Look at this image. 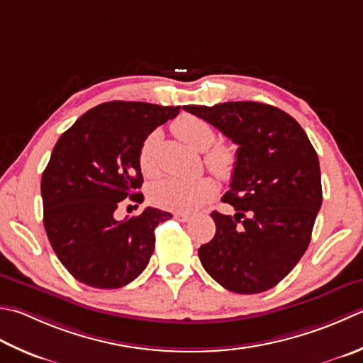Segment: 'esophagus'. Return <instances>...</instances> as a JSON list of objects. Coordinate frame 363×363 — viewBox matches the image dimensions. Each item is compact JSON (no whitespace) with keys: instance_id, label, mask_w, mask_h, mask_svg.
<instances>
[{"instance_id":"obj_1","label":"esophagus","mask_w":363,"mask_h":363,"mask_svg":"<svg viewBox=\"0 0 363 363\" xmlns=\"http://www.w3.org/2000/svg\"><path fill=\"white\" fill-rule=\"evenodd\" d=\"M174 218L179 220V222H189V220L191 218V216H190V214H186V212H176Z\"/></svg>"}]
</instances>
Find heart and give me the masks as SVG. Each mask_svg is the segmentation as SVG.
I'll return each instance as SVG.
<instances>
[{"instance_id": "1", "label": "heart", "mask_w": 363, "mask_h": 363, "mask_svg": "<svg viewBox=\"0 0 363 363\" xmlns=\"http://www.w3.org/2000/svg\"><path fill=\"white\" fill-rule=\"evenodd\" d=\"M174 132L182 141L198 151H205L216 141V132L212 125L201 118L184 115L174 123ZM160 133L155 130L149 133L143 145L140 147L138 162L141 173L145 176H154L159 172L157 147ZM208 149V148H207ZM206 165L220 177H230L238 163V152L234 146L220 143L210 147L204 155ZM217 194V184L209 176L200 177H177L167 176L154 182L149 190V196L154 204L163 209H172L179 212H194L200 209Z\"/></svg>"}]
</instances>
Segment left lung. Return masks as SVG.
Instances as JSON below:
<instances>
[{
  "mask_svg": "<svg viewBox=\"0 0 363 363\" xmlns=\"http://www.w3.org/2000/svg\"><path fill=\"white\" fill-rule=\"evenodd\" d=\"M238 147L236 169L222 201L236 214L214 211L216 236L198 250L212 279L238 294L274 288L307 250L323 203L315 147L299 123L259 102L184 105Z\"/></svg>",
  "mask_w": 363,
  "mask_h": 363,
  "instance_id": "left-lung-1",
  "label": "left lung"
}]
</instances>
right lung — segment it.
Returning a JSON list of instances; mask_svg holds the SVG:
<instances>
[{
    "mask_svg": "<svg viewBox=\"0 0 363 363\" xmlns=\"http://www.w3.org/2000/svg\"><path fill=\"white\" fill-rule=\"evenodd\" d=\"M179 110L105 102L78 118L55 145L40 182L44 226L56 257L78 281L116 289L145 271L155 226L172 214L155 208L124 220L115 214L125 198L141 201L140 147Z\"/></svg>",
    "mask_w": 363,
    "mask_h": 363,
    "instance_id": "add662e5",
    "label": "right lung"
}]
</instances>
